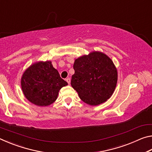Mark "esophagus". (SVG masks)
I'll return each mask as SVG.
<instances>
[{
  "instance_id": "1",
  "label": "esophagus",
  "mask_w": 152,
  "mask_h": 152,
  "mask_svg": "<svg viewBox=\"0 0 152 152\" xmlns=\"http://www.w3.org/2000/svg\"><path fill=\"white\" fill-rule=\"evenodd\" d=\"M66 82H68V83L69 84H70V78H66Z\"/></svg>"
}]
</instances>
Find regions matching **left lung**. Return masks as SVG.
Segmentation results:
<instances>
[{"label":"left lung","mask_w":152,"mask_h":152,"mask_svg":"<svg viewBox=\"0 0 152 152\" xmlns=\"http://www.w3.org/2000/svg\"><path fill=\"white\" fill-rule=\"evenodd\" d=\"M71 86L82 101L91 106L106 102L114 92L118 74L109 56L99 51L76 59Z\"/></svg>","instance_id":"1"}]
</instances>
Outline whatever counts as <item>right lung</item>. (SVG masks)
I'll return each instance as SVG.
<instances>
[{
  "mask_svg": "<svg viewBox=\"0 0 152 152\" xmlns=\"http://www.w3.org/2000/svg\"><path fill=\"white\" fill-rule=\"evenodd\" d=\"M68 85L53 67L51 61L31 64L20 79L22 91L26 99L39 107H47L57 99L59 91Z\"/></svg>",
  "mask_w": 152,
  "mask_h": 152,
  "instance_id": "1",
  "label": "right lung"
}]
</instances>
